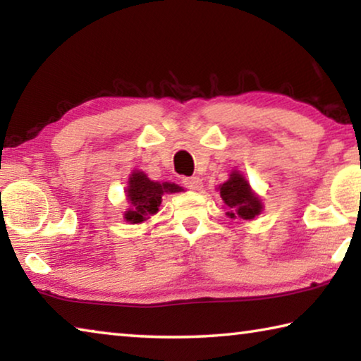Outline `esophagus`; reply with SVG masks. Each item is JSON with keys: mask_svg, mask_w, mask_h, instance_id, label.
<instances>
[{"mask_svg": "<svg viewBox=\"0 0 361 361\" xmlns=\"http://www.w3.org/2000/svg\"><path fill=\"white\" fill-rule=\"evenodd\" d=\"M183 185L188 189H192V191H199L202 188V178H199V176H188V178H183Z\"/></svg>", "mask_w": 361, "mask_h": 361, "instance_id": "esophagus-1", "label": "esophagus"}]
</instances>
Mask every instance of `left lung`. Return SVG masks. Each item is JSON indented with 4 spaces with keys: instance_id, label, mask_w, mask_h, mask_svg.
Segmentation results:
<instances>
[{
    "instance_id": "obj_1",
    "label": "left lung",
    "mask_w": 361,
    "mask_h": 361,
    "mask_svg": "<svg viewBox=\"0 0 361 361\" xmlns=\"http://www.w3.org/2000/svg\"><path fill=\"white\" fill-rule=\"evenodd\" d=\"M219 194L228 207L231 218L253 219L261 212V200L250 189L247 180L239 172H232L231 178L219 186Z\"/></svg>"
}]
</instances>
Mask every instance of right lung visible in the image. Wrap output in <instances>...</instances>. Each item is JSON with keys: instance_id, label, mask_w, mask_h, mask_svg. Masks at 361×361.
Wrapping results in <instances>:
<instances>
[{"instance_id": "obj_1", "label": "right lung", "mask_w": 361, "mask_h": 361, "mask_svg": "<svg viewBox=\"0 0 361 361\" xmlns=\"http://www.w3.org/2000/svg\"><path fill=\"white\" fill-rule=\"evenodd\" d=\"M183 189L175 183L151 181L143 172H133L127 188V199L130 200L132 210L126 213L130 223H142L148 215H154L161 205L164 192H180Z\"/></svg>"}]
</instances>
